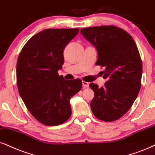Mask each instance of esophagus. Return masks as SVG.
<instances>
[{"mask_svg":"<svg viewBox=\"0 0 155 155\" xmlns=\"http://www.w3.org/2000/svg\"><path fill=\"white\" fill-rule=\"evenodd\" d=\"M82 85H83L84 88H87L89 87V83L87 81H82Z\"/></svg>","mask_w":155,"mask_h":155,"instance_id":"34e87169","label":"esophagus"}]
</instances>
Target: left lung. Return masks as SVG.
Segmentation results:
<instances>
[{"instance_id": "obj_1", "label": "left lung", "mask_w": 155, "mask_h": 155, "mask_svg": "<svg viewBox=\"0 0 155 155\" xmlns=\"http://www.w3.org/2000/svg\"><path fill=\"white\" fill-rule=\"evenodd\" d=\"M81 34L97 49L96 65L104 67V86L90 84L94 92L91 109L97 119L112 121L131 108L141 87L142 64L134 41L127 31L114 25L84 28Z\"/></svg>"}]
</instances>
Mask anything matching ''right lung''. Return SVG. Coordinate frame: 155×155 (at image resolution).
<instances>
[{"label": "right lung", "instance_id": "1", "mask_svg": "<svg viewBox=\"0 0 155 155\" xmlns=\"http://www.w3.org/2000/svg\"><path fill=\"white\" fill-rule=\"evenodd\" d=\"M78 32L79 28L45 29L29 39L18 58L19 94L31 114L47 126L69 119L70 99L81 89V80H66L58 74L64 48Z\"/></svg>", "mask_w": 155, "mask_h": 155}]
</instances>
